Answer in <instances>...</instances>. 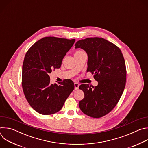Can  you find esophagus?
<instances>
[{
    "label": "esophagus",
    "instance_id": "obj_1",
    "mask_svg": "<svg viewBox=\"0 0 148 148\" xmlns=\"http://www.w3.org/2000/svg\"><path fill=\"white\" fill-rule=\"evenodd\" d=\"M79 86V84L78 82H75L74 83V87H75V90H78V87Z\"/></svg>",
    "mask_w": 148,
    "mask_h": 148
}]
</instances>
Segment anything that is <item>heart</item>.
Wrapping results in <instances>:
<instances>
[{
    "mask_svg": "<svg viewBox=\"0 0 148 148\" xmlns=\"http://www.w3.org/2000/svg\"><path fill=\"white\" fill-rule=\"evenodd\" d=\"M81 52H82V51H79V50H78V51H75V54H77V53H81Z\"/></svg>",
    "mask_w": 148,
    "mask_h": 148,
    "instance_id": "obj_1",
    "label": "heart"
}]
</instances>
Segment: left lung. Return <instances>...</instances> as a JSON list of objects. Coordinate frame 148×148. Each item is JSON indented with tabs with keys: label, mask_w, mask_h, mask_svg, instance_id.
Returning <instances> with one entry per match:
<instances>
[{
	"label": "left lung",
	"mask_w": 148,
	"mask_h": 148,
	"mask_svg": "<svg viewBox=\"0 0 148 148\" xmlns=\"http://www.w3.org/2000/svg\"><path fill=\"white\" fill-rule=\"evenodd\" d=\"M75 48H81L88 54L87 71L94 74L98 86L83 84L79 87L84 93L79 102L81 111L98 118L110 112L123 92L126 70L123 54L118 47L101 37L78 41Z\"/></svg>",
	"instance_id": "obj_1"
}]
</instances>
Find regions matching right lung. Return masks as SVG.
Listing matches in <instances>:
<instances>
[{"label":"right lung","mask_w":148,"mask_h":148,"mask_svg":"<svg viewBox=\"0 0 148 148\" xmlns=\"http://www.w3.org/2000/svg\"><path fill=\"white\" fill-rule=\"evenodd\" d=\"M75 40L46 37L27 51L22 67V88L30 106L42 115L58 112L74 89L70 79L51 84L49 75L59 69Z\"/></svg>","instance_id":"right-lung-1"}]
</instances>
